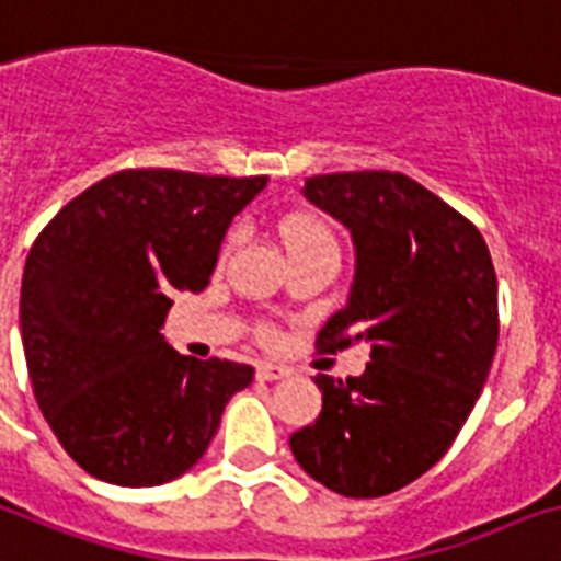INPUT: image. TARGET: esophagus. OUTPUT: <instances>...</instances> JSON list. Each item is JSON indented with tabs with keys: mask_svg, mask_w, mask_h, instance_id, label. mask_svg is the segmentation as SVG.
Instances as JSON below:
<instances>
[{
	"mask_svg": "<svg viewBox=\"0 0 561 561\" xmlns=\"http://www.w3.org/2000/svg\"><path fill=\"white\" fill-rule=\"evenodd\" d=\"M293 375V368H286V366H275V363H260L257 366V377L260 380H284V377Z\"/></svg>",
	"mask_w": 561,
	"mask_h": 561,
	"instance_id": "obj_1",
	"label": "esophagus"
}]
</instances>
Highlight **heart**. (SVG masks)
<instances>
[{
    "instance_id": "1",
    "label": "heart",
    "mask_w": 561,
    "mask_h": 561,
    "mask_svg": "<svg viewBox=\"0 0 561 561\" xmlns=\"http://www.w3.org/2000/svg\"><path fill=\"white\" fill-rule=\"evenodd\" d=\"M277 237L284 242L289 260H340V242L333 237L328 225L312 216H286L280 225H277ZM237 242V233H231L225 245H221V254H228ZM257 336L268 340L272 336V328L268 324H260Z\"/></svg>"
}]
</instances>
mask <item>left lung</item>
I'll list each match as a JSON object with an SVG mask.
<instances>
[{"instance_id": "obj_1", "label": "left lung", "mask_w": 561, "mask_h": 561, "mask_svg": "<svg viewBox=\"0 0 561 561\" xmlns=\"http://www.w3.org/2000/svg\"><path fill=\"white\" fill-rule=\"evenodd\" d=\"M304 195L340 219L357 251L348 304L319 354L371 345L366 371L316 375L321 412L289 436L298 466L345 497L392 494L445 457L497 351V277L483 233L401 172L307 178Z\"/></svg>"}]
</instances>
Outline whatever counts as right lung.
Instances as JSON below:
<instances>
[{
    "label": "right lung",
    "mask_w": 561,
    "mask_h": 561,
    "mask_svg": "<svg viewBox=\"0 0 561 561\" xmlns=\"http://www.w3.org/2000/svg\"><path fill=\"white\" fill-rule=\"evenodd\" d=\"M266 175L123 169L76 195L34 240L20 328L43 419L95 480L186 474L254 368L181 357L160 336L175 293L210 284L233 216Z\"/></svg>",
    "instance_id": "add662e5"
}]
</instances>
